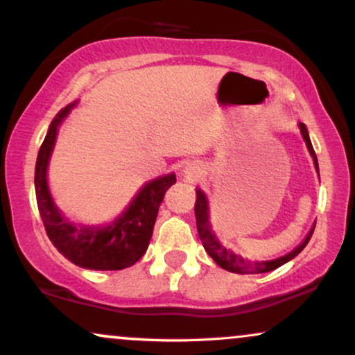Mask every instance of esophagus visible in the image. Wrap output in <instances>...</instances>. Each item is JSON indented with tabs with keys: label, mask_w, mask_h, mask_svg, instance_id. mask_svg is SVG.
I'll list each match as a JSON object with an SVG mask.
<instances>
[{
	"label": "esophagus",
	"mask_w": 355,
	"mask_h": 355,
	"mask_svg": "<svg viewBox=\"0 0 355 355\" xmlns=\"http://www.w3.org/2000/svg\"><path fill=\"white\" fill-rule=\"evenodd\" d=\"M182 173L189 182H197L198 178H202L203 168L198 162H190V164H187L185 166H183Z\"/></svg>",
	"instance_id": "esophagus-1"
}]
</instances>
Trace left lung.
Masks as SVG:
<instances>
[{
	"label": "left lung",
	"instance_id": "obj_1",
	"mask_svg": "<svg viewBox=\"0 0 355 355\" xmlns=\"http://www.w3.org/2000/svg\"><path fill=\"white\" fill-rule=\"evenodd\" d=\"M299 128H300V135H302L305 145H307L309 153H311V157L313 160L315 172H317V175H319V162H317L315 152H313V146H312L311 137H309L307 126H305L304 123H299ZM319 178H320V175H319ZM195 191H197V200H195V218H197V230H198V235H200L203 248H205L207 254H209L211 259L215 260V263H217L218 267L225 268V270H229V272H234V274H242V275L263 274V272L275 270V268L284 266V263L291 262L292 259H295V257L304 250L305 245L309 243V240H311V237H312L313 229H315V223H313L312 229L309 230V234L305 235V239L302 240V243H300V245H297L294 250L288 252V254L279 257V259L252 262V260L243 259L240 254H235L234 250H230V248L222 245V242H220L217 235H215L214 229H211L209 198H207L205 191L203 190L197 189Z\"/></svg>",
	"mask_w": 355,
	"mask_h": 355
}]
</instances>
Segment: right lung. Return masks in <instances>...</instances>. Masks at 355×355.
<instances>
[{"mask_svg":"<svg viewBox=\"0 0 355 355\" xmlns=\"http://www.w3.org/2000/svg\"><path fill=\"white\" fill-rule=\"evenodd\" d=\"M76 105L78 100L60 110L40 148L35 166L36 203L48 237L70 262L89 270H121L144 257L165 191L177 182V177L166 173L146 182L113 222L105 225L71 222L53 200L48 185V165L60 126Z\"/></svg>","mask_w":355,"mask_h":355,"instance_id":"right-lung-1","label":"right lung"}]
</instances>
